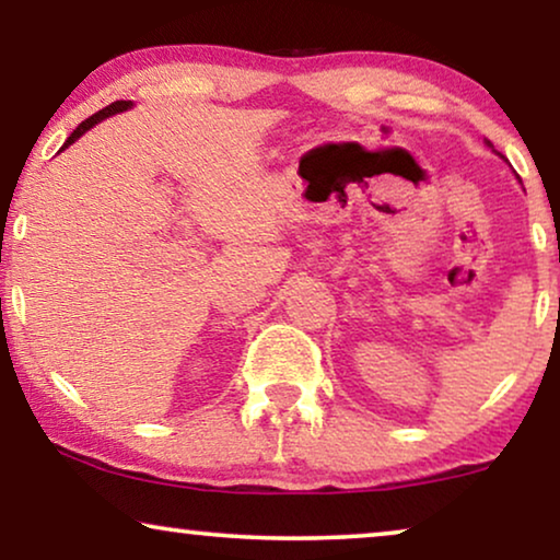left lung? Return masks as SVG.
<instances>
[{"mask_svg":"<svg viewBox=\"0 0 560 560\" xmlns=\"http://www.w3.org/2000/svg\"><path fill=\"white\" fill-rule=\"evenodd\" d=\"M487 144H492V142H489V140H487Z\"/></svg>","mask_w":560,"mask_h":560,"instance_id":"obj_1","label":"left lung"}]
</instances>
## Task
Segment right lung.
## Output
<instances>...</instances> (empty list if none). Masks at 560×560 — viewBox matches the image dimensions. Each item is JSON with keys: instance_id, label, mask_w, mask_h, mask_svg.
<instances>
[{"instance_id": "right-lung-1", "label": "right lung", "mask_w": 560, "mask_h": 560, "mask_svg": "<svg viewBox=\"0 0 560 560\" xmlns=\"http://www.w3.org/2000/svg\"><path fill=\"white\" fill-rule=\"evenodd\" d=\"M129 106H132V102H114V104H109V106H104V109H102V112L91 114V117H89V119H83V121H81V125L73 129V132H71V137H68V140H66V144H63V148H68V144H73L75 140H79V137H81L83 132H86V129H91V127H94V125H96V121H102V119H106V117H109V114L125 112V109H129Z\"/></svg>"}]
</instances>
